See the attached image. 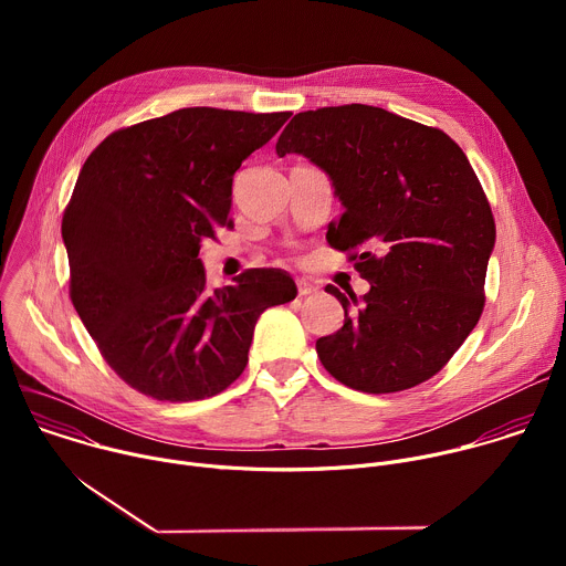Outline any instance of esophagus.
<instances>
[{
	"label": "esophagus",
	"mask_w": 566,
	"mask_h": 566,
	"mask_svg": "<svg viewBox=\"0 0 566 566\" xmlns=\"http://www.w3.org/2000/svg\"><path fill=\"white\" fill-rule=\"evenodd\" d=\"M297 291H300V295H315V293H317V286L311 284L308 280H300V282H297Z\"/></svg>",
	"instance_id": "34e87169"
}]
</instances>
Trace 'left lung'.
Listing matches in <instances>:
<instances>
[{
  "mask_svg": "<svg viewBox=\"0 0 566 566\" xmlns=\"http://www.w3.org/2000/svg\"><path fill=\"white\" fill-rule=\"evenodd\" d=\"M332 179L345 212L327 241L356 249L369 291L336 286L345 325L317 338L325 369L352 389L387 394L432 378L483 311L495 219L463 149L441 129L369 105L295 114L275 145Z\"/></svg>",
  "mask_w": 566,
  "mask_h": 566,
  "instance_id": "1",
  "label": "left lung"
}]
</instances>
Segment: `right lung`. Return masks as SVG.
Listing matches in <instances>:
<instances>
[{"mask_svg": "<svg viewBox=\"0 0 566 566\" xmlns=\"http://www.w3.org/2000/svg\"><path fill=\"white\" fill-rule=\"evenodd\" d=\"M289 116L186 107L109 134L85 160L62 217L71 302L134 389L172 402L223 391L249 363L258 317L297 295L282 269L210 291L199 258L232 223L241 160Z\"/></svg>", "mask_w": 566, "mask_h": 566, "instance_id": "1", "label": "right lung"}]
</instances>
